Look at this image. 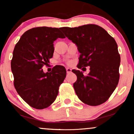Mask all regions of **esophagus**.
Returning <instances> with one entry per match:
<instances>
[{
	"mask_svg": "<svg viewBox=\"0 0 134 134\" xmlns=\"http://www.w3.org/2000/svg\"><path fill=\"white\" fill-rule=\"evenodd\" d=\"M66 70H67V74H70V72H72V69L70 68H67L66 69Z\"/></svg>",
	"mask_w": 134,
	"mask_h": 134,
	"instance_id": "1",
	"label": "esophagus"
}]
</instances>
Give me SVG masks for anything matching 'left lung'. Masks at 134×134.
<instances>
[{
    "label": "left lung",
    "instance_id": "8db88e82",
    "mask_svg": "<svg viewBox=\"0 0 134 134\" xmlns=\"http://www.w3.org/2000/svg\"><path fill=\"white\" fill-rule=\"evenodd\" d=\"M60 30L76 43L81 53L77 68L90 67L87 76L80 70H72L77 76V81L73 84L77 96L90 106L104 103L119 81L120 56L115 39L96 24L63 27Z\"/></svg>",
    "mask_w": 134,
    "mask_h": 134
}]
</instances>
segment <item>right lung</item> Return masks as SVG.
<instances>
[{
    "instance_id": "right-lung-1",
    "label": "right lung",
    "mask_w": 134,
    "mask_h": 134,
    "mask_svg": "<svg viewBox=\"0 0 134 134\" xmlns=\"http://www.w3.org/2000/svg\"><path fill=\"white\" fill-rule=\"evenodd\" d=\"M60 29H30L21 36L14 49L10 64L14 86L23 100L34 108L41 110L51 105L65 78L66 70L62 65L55 66L47 73L42 69L53 57L54 41L65 38Z\"/></svg>"
}]
</instances>
